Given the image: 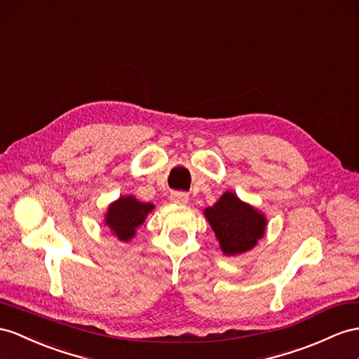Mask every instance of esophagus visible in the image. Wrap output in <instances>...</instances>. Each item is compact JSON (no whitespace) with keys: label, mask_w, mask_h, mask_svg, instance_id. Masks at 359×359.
<instances>
[{"label":"esophagus","mask_w":359,"mask_h":359,"mask_svg":"<svg viewBox=\"0 0 359 359\" xmlns=\"http://www.w3.org/2000/svg\"><path fill=\"white\" fill-rule=\"evenodd\" d=\"M172 203H177V205H185L188 203L189 200V196L187 194V192H182V191H172L171 196H170Z\"/></svg>","instance_id":"obj_1"}]
</instances>
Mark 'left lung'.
<instances>
[{"instance_id": "1", "label": "left lung", "mask_w": 359, "mask_h": 359, "mask_svg": "<svg viewBox=\"0 0 359 359\" xmlns=\"http://www.w3.org/2000/svg\"><path fill=\"white\" fill-rule=\"evenodd\" d=\"M205 215L226 255L250 250L267 226L262 214L243 203L232 192H226L212 208L205 210Z\"/></svg>"}]
</instances>
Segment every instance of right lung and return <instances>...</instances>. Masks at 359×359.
Returning <instances> with one entry per match:
<instances>
[{"label": "right lung", "instance_id": "add662e5", "mask_svg": "<svg viewBox=\"0 0 359 359\" xmlns=\"http://www.w3.org/2000/svg\"><path fill=\"white\" fill-rule=\"evenodd\" d=\"M153 209L151 203H141L135 197H121L110 205L106 224L121 241H128L137 226L144 223L147 214Z\"/></svg>", "mask_w": 359, "mask_h": 359}]
</instances>
